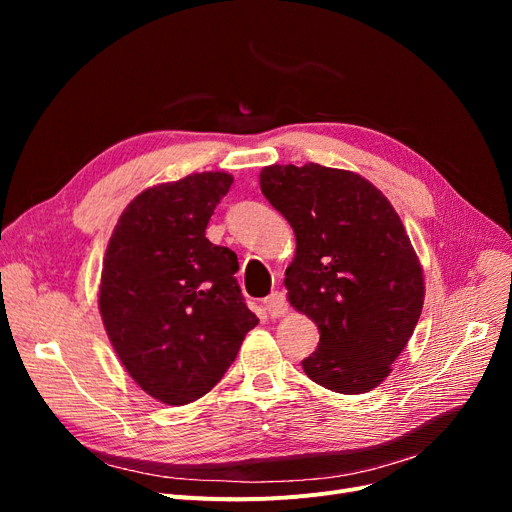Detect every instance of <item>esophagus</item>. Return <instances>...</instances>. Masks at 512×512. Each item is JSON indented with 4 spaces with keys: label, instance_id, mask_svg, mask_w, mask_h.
<instances>
[{
    "label": "esophagus",
    "instance_id": "1",
    "mask_svg": "<svg viewBox=\"0 0 512 512\" xmlns=\"http://www.w3.org/2000/svg\"><path fill=\"white\" fill-rule=\"evenodd\" d=\"M263 307L267 313H270V317H282L288 313V303L282 292H272L270 297H265Z\"/></svg>",
    "mask_w": 512,
    "mask_h": 512
}]
</instances>
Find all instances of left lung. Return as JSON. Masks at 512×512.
I'll return each mask as SVG.
<instances>
[{
    "label": "left lung",
    "instance_id": "1",
    "mask_svg": "<svg viewBox=\"0 0 512 512\" xmlns=\"http://www.w3.org/2000/svg\"><path fill=\"white\" fill-rule=\"evenodd\" d=\"M261 193L294 230L288 301L319 330L303 359L332 392L380 386L423 309V267L390 201L355 172L319 164L267 166Z\"/></svg>",
    "mask_w": 512,
    "mask_h": 512
}]
</instances>
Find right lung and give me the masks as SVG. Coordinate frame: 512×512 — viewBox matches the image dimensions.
<instances>
[{"mask_svg": "<svg viewBox=\"0 0 512 512\" xmlns=\"http://www.w3.org/2000/svg\"><path fill=\"white\" fill-rule=\"evenodd\" d=\"M226 172L147 188L122 211L103 257L99 313L130 378L164 405L207 394L259 319L236 284L238 259L205 238Z\"/></svg>", "mask_w": 512, "mask_h": 512, "instance_id": "obj_1", "label": "right lung"}]
</instances>
